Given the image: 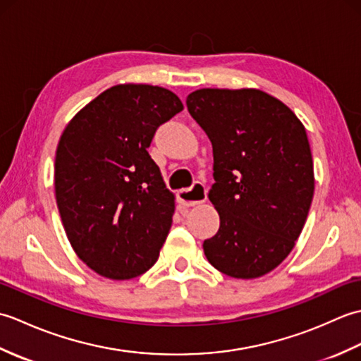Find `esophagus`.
<instances>
[{
	"label": "esophagus",
	"mask_w": 361,
	"mask_h": 361,
	"mask_svg": "<svg viewBox=\"0 0 361 361\" xmlns=\"http://www.w3.org/2000/svg\"><path fill=\"white\" fill-rule=\"evenodd\" d=\"M178 203L186 206V208H192V206L200 204L206 200V189L202 183H195L192 189H181L178 194Z\"/></svg>",
	"instance_id": "obj_1"
}]
</instances>
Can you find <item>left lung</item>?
<instances>
[{"label": "left lung", "mask_w": 361, "mask_h": 361, "mask_svg": "<svg viewBox=\"0 0 361 361\" xmlns=\"http://www.w3.org/2000/svg\"><path fill=\"white\" fill-rule=\"evenodd\" d=\"M188 110L212 144L209 200L220 216L204 256L235 279L274 270L301 234L315 190L302 122L279 99L256 88H202Z\"/></svg>", "instance_id": "8db88e82"}]
</instances>
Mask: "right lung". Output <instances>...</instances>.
Returning a JSON list of instances; mask_svg holds the SVG:
<instances>
[{
  "label": "right lung",
  "mask_w": 361,
  "mask_h": 361,
  "mask_svg": "<svg viewBox=\"0 0 361 361\" xmlns=\"http://www.w3.org/2000/svg\"><path fill=\"white\" fill-rule=\"evenodd\" d=\"M183 110L171 90L121 83L68 122L54 166L57 208L68 240L91 270L124 281L157 262L175 212L147 147Z\"/></svg>",
  "instance_id": "right-lung-1"
}]
</instances>
